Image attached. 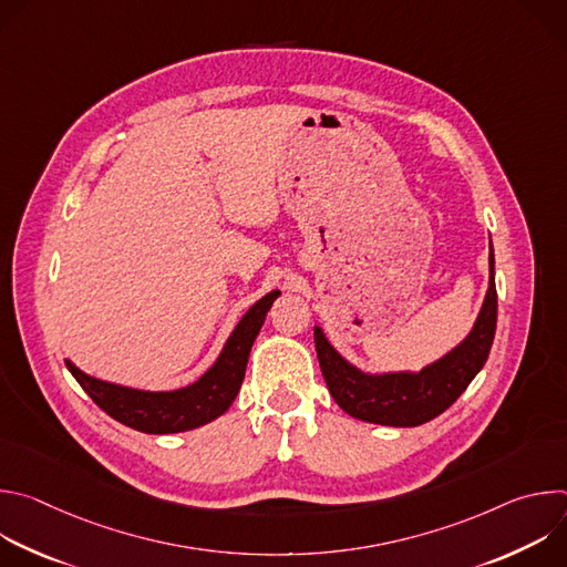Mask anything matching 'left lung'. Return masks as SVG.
I'll list each match as a JSON object with an SVG mask.
<instances>
[{
	"label": "left lung",
	"instance_id": "obj_1",
	"mask_svg": "<svg viewBox=\"0 0 567 567\" xmlns=\"http://www.w3.org/2000/svg\"><path fill=\"white\" fill-rule=\"evenodd\" d=\"M498 318V293L494 280V249L489 254V289L468 337L435 363L420 372L368 374L348 363L332 343L313 328L320 372L339 406L370 424L420 426L442 415L466 390L487 363Z\"/></svg>",
	"mask_w": 567,
	"mask_h": 567
}]
</instances>
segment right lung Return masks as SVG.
Listing matches in <instances>:
<instances>
[{"instance_id":"right-lung-1","label":"right lung","mask_w":567,"mask_h":567,"mask_svg":"<svg viewBox=\"0 0 567 567\" xmlns=\"http://www.w3.org/2000/svg\"><path fill=\"white\" fill-rule=\"evenodd\" d=\"M280 291H271L260 298L228 337L217 361L190 385L166 392L136 390L127 385H116L85 374L69 359L64 361L73 379L80 383L94 401L116 422L150 435H168L199 429L228 411L233 399L245 381L251 346L260 334L267 311Z\"/></svg>"}]
</instances>
